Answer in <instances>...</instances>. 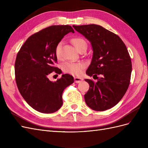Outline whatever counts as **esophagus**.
I'll return each instance as SVG.
<instances>
[{"label": "esophagus", "instance_id": "esophagus-1", "mask_svg": "<svg viewBox=\"0 0 148 148\" xmlns=\"http://www.w3.org/2000/svg\"><path fill=\"white\" fill-rule=\"evenodd\" d=\"M74 80H75V82L76 83H79L81 82H82L83 79L82 78H78V77H74Z\"/></svg>", "mask_w": 148, "mask_h": 148}]
</instances>
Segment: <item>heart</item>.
Instances as JSON below:
<instances>
[{"label":"heart","mask_w":148,"mask_h":148,"mask_svg":"<svg viewBox=\"0 0 148 148\" xmlns=\"http://www.w3.org/2000/svg\"><path fill=\"white\" fill-rule=\"evenodd\" d=\"M71 42H72L75 47L78 51L80 50L83 47H86V42L84 40L79 37H75L71 39ZM62 42H60L57 44L55 48V55L59 58L60 56V51L62 47ZM84 67V64L81 62L79 63H72V62H66L62 65V70L64 72L68 73L71 75L79 76L82 73Z\"/></svg>","instance_id":"b5f03b06"}]
</instances>
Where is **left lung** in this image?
<instances>
[{
    "label": "left lung",
    "instance_id": "left-lung-1",
    "mask_svg": "<svg viewBox=\"0 0 148 148\" xmlns=\"http://www.w3.org/2000/svg\"><path fill=\"white\" fill-rule=\"evenodd\" d=\"M73 27L91 42L93 56L86 73L97 82L85 79L89 84L84 100L88 107L104 111L122 99L130 82L132 61L126 46L118 35L95 24ZM100 78L97 77V75Z\"/></svg>",
    "mask_w": 148,
    "mask_h": 148
}]
</instances>
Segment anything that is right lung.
Returning <instances> with one entry per match:
<instances>
[{
    "label": "right lung",
    "mask_w": 148,
    "mask_h": 148,
    "mask_svg": "<svg viewBox=\"0 0 148 148\" xmlns=\"http://www.w3.org/2000/svg\"><path fill=\"white\" fill-rule=\"evenodd\" d=\"M75 31L70 25H52L32 34L17 53L15 64L18 89L28 104L39 112L53 113L63 104L62 93L73 83L69 74L62 75L55 82L48 76L62 71L54 66L57 58L55 48L64 36Z\"/></svg>",
    "instance_id": "right-lung-1"
}]
</instances>
